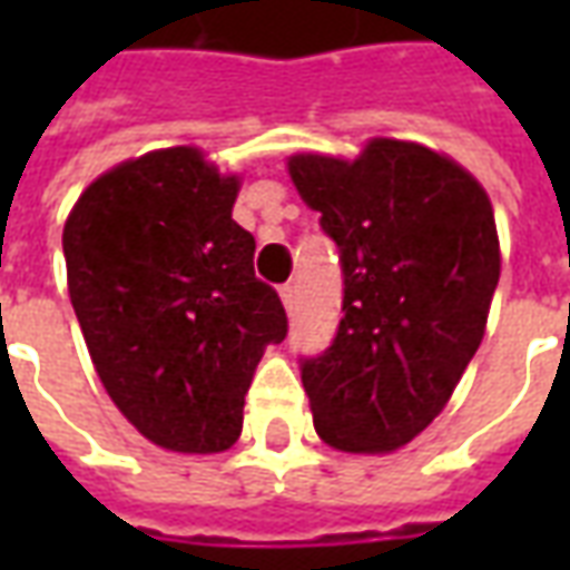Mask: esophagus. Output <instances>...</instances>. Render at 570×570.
Here are the masks:
<instances>
[{
    "label": "esophagus",
    "instance_id": "1",
    "mask_svg": "<svg viewBox=\"0 0 570 570\" xmlns=\"http://www.w3.org/2000/svg\"><path fill=\"white\" fill-rule=\"evenodd\" d=\"M281 298H284V308L293 314V311H296V286L293 284L281 286Z\"/></svg>",
    "mask_w": 570,
    "mask_h": 570
}]
</instances>
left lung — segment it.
Segmentation results:
<instances>
[{"label":"left lung","instance_id":"left-lung-1","mask_svg":"<svg viewBox=\"0 0 570 570\" xmlns=\"http://www.w3.org/2000/svg\"><path fill=\"white\" fill-rule=\"evenodd\" d=\"M289 176L345 277L333 345L302 360L314 430L342 452H394L445 409L482 342L501 277L491 200L452 158L384 137L354 161L293 155Z\"/></svg>","mask_w":570,"mask_h":570}]
</instances>
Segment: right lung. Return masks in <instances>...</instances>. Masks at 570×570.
I'll return each instance as SVG.
<instances>
[{
    "label": "right lung",
    "instance_id": "add662e5",
    "mask_svg": "<svg viewBox=\"0 0 570 570\" xmlns=\"http://www.w3.org/2000/svg\"><path fill=\"white\" fill-rule=\"evenodd\" d=\"M237 176L191 146L112 167L63 225L67 284L94 370L121 415L161 449L213 454L244 428V396L286 311L253 272L232 219Z\"/></svg>",
    "mask_w": 570,
    "mask_h": 570
}]
</instances>
